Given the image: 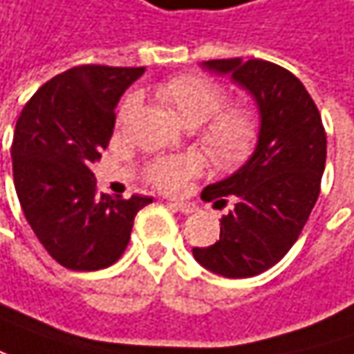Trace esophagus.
I'll return each instance as SVG.
<instances>
[{"instance_id":"34e87169","label":"esophagus","mask_w":354,"mask_h":354,"mask_svg":"<svg viewBox=\"0 0 354 354\" xmlns=\"http://www.w3.org/2000/svg\"><path fill=\"white\" fill-rule=\"evenodd\" d=\"M170 208H174V210L182 212V214H190V212L196 210V206L190 204V202H170Z\"/></svg>"}]
</instances>
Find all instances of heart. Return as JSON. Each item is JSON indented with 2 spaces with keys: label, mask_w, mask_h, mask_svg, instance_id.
Listing matches in <instances>:
<instances>
[{
  "label": "heart",
  "mask_w": 354,
  "mask_h": 354,
  "mask_svg": "<svg viewBox=\"0 0 354 354\" xmlns=\"http://www.w3.org/2000/svg\"><path fill=\"white\" fill-rule=\"evenodd\" d=\"M158 95L172 108L186 128H198L200 144L222 168H234L246 162L254 152L259 140V115L248 106L226 104V92L216 82L204 75H180L158 88ZM140 102L130 95L122 110L120 122H126L138 110ZM202 164L196 156L158 160L148 168V180L160 190L174 192L190 176L200 172Z\"/></svg>",
  "instance_id": "b5f03b06"
}]
</instances>
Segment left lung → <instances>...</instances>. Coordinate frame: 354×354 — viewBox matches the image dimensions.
<instances>
[{
    "mask_svg": "<svg viewBox=\"0 0 354 354\" xmlns=\"http://www.w3.org/2000/svg\"><path fill=\"white\" fill-rule=\"evenodd\" d=\"M200 66L230 75L254 97L260 130L244 166L202 190L214 208L226 206V198L234 204L220 220V240L192 254L214 274L248 279L274 266L299 239L321 192L326 134L301 80L281 66L240 57Z\"/></svg>",
    "mask_w": 354,
    "mask_h": 354,
    "instance_id": "obj_1",
    "label": "left lung"
}]
</instances>
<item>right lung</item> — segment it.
<instances>
[{
  "label": "right lung",
  "mask_w": 354,
  "mask_h": 354,
  "mask_svg": "<svg viewBox=\"0 0 354 354\" xmlns=\"http://www.w3.org/2000/svg\"><path fill=\"white\" fill-rule=\"evenodd\" d=\"M144 68L77 66L52 77L17 118L13 184L26 220L53 260L100 270L120 259L150 196L97 194L90 164L108 148L122 94Z\"/></svg>",
  "instance_id": "obj_1"
}]
</instances>
